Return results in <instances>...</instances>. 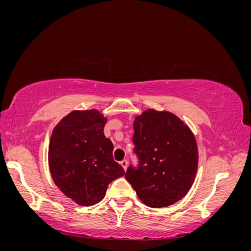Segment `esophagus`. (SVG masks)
I'll use <instances>...</instances> for the list:
<instances>
[{
  "mask_svg": "<svg viewBox=\"0 0 251 251\" xmlns=\"http://www.w3.org/2000/svg\"><path fill=\"white\" fill-rule=\"evenodd\" d=\"M120 164H121V166H123V168H124V170H125V171H126V168H127V161H126V160L120 161Z\"/></svg>",
  "mask_w": 251,
  "mask_h": 251,
  "instance_id": "1",
  "label": "esophagus"
}]
</instances>
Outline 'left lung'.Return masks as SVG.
Wrapping results in <instances>:
<instances>
[{
    "label": "left lung",
    "mask_w": 251,
    "mask_h": 251,
    "mask_svg": "<svg viewBox=\"0 0 251 251\" xmlns=\"http://www.w3.org/2000/svg\"><path fill=\"white\" fill-rule=\"evenodd\" d=\"M139 168L128 166L126 179L150 207H166L191 189L198 169V144L187 125L168 111L148 109L133 123Z\"/></svg>",
    "instance_id": "left-lung-1"
}]
</instances>
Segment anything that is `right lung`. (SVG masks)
<instances>
[{
    "label": "right lung",
    "instance_id": "1",
    "mask_svg": "<svg viewBox=\"0 0 251 251\" xmlns=\"http://www.w3.org/2000/svg\"><path fill=\"white\" fill-rule=\"evenodd\" d=\"M105 123L107 117L95 109L74 110L51 134V177L64 195L82 206L100 202L110 182L125 175L113 159L112 141L103 134Z\"/></svg>",
    "mask_w": 251,
    "mask_h": 251
}]
</instances>
